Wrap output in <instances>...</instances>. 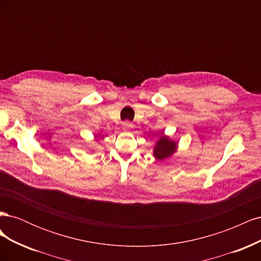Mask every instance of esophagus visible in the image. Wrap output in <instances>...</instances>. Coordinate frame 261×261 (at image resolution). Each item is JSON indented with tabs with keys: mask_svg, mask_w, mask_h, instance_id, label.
I'll use <instances>...</instances> for the list:
<instances>
[{
	"mask_svg": "<svg viewBox=\"0 0 261 261\" xmlns=\"http://www.w3.org/2000/svg\"><path fill=\"white\" fill-rule=\"evenodd\" d=\"M134 127V125L130 123V122H124L123 123V128L125 130H128V129H132Z\"/></svg>",
	"mask_w": 261,
	"mask_h": 261,
	"instance_id": "1",
	"label": "esophagus"
}]
</instances>
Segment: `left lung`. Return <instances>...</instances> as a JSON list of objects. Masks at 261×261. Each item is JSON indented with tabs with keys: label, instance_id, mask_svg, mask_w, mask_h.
<instances>
[{
	"label": "left lung",
	"instance_id": "obj_1",
	"mask_svg": "<svg viewBox=\"0 0 261 261\" xmlns=\"http://www.w3.org/2000/svg\"><path fill=\"white\" fill-rule=\"evenodd\" d=\"M176 144L174 141H171L167 137H162L153 150V154L155 158H158L159 160H164L165 158L170 156L173 152L175 151Z\"/></svg>",
	"mask_w": 261,
	"mask_h": 261
}]
</instances>
